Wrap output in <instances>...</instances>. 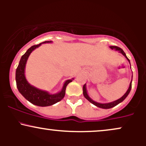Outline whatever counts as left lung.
<instances>
[{"label":"left lung","mask_w":146,"mask_h":146,"mask_svg":"<svg viewBox=\"0 0 146 146\" xmlns=\"http://www.w3.org/2000/svg\"><path fill=\"white\" fill-rule=\"evenodd\" d=\"M110 48H111V49H115V50H116V51H118L119 52V53H121L123 56H125V58H126V59L128 60V61L129 62H130V60H129L128 58H127L126 55H125L124 51H123V49H121V48L118 47V46H110ZM130 68H131V66H130ZM131 88H132V80H131V82H130V86H129V88H128V90H127L126 93H125V94L123 95L121 98H119V100H116V101H114L113 102H110V103H106V104L98 103V102L93 101V100H92V99L90 98L89 96H88V93H87L86 88V84H85L83 86V94H84V96L85 97V98H86L87 100H88V101H89L90 103L93 104H94L95 106H96L99 107V108H104V109H108V108H113V107L115 106H117V104H119L123 102V100H124L126 98V97L128 96L129 93H130V90H131Z\"/></svg>","instance_id":"left-lung-1"}]
</instances>
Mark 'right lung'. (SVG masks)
I'll return each mask as SVG.
<instances>
[{
	"label": "right lung",
	"instance_id": "right-lung-1",
	"mask_svg": "<svg viewBox=\"0 0 146 146\" xmlns=\"http://www.w3.org/2000/svg\"><path fill=\"white\" fill-rule=\"evenodd\" d=\"M51 42H52V41H45L40 43L39 44L31 46L21 57L19 64L16 71V86H17L18 91L27 100H28L33 104L38 106H51L57 102L61 101L65 95L66 86L74 80V78H72L71 80H66L64 84L62 90L59 93H56V94H49L48 92L38 89L36 87L31 86L27 82L25 75V69L29 55L33 50L36 49L43 43Z\"/></svg>",
	"mask_w": 146,
	"mask_h": 146
}]
</instances>
